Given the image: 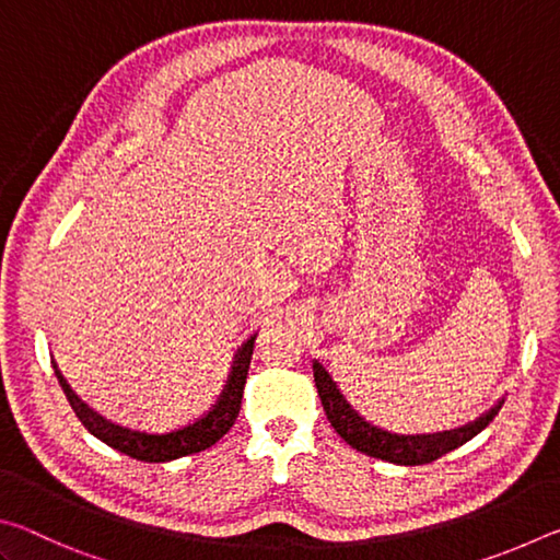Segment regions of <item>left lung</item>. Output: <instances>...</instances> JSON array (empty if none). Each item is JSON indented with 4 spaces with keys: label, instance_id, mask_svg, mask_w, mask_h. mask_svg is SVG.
Wrapping results in <instances>:
<instances>
[{
    "label": "left lung",
    "instance_id": "left-lung-1",
    "mask_svg": "<svg viewBox=\"0 0 560 560\" xmlns=\"http://www.w3.org/2000/svg\"><path fill=\"white\" fill-rule=\"evenodd\" d=\"M314 381H316L320 405H324V412L328 417L330 428L340 434V440H346L350 447L368 454V457L400 464V467L430 464L434 459H440L442 454L462 447L464 442L477 438V434L499 415L501 405H504V397H499V400L491 405L485 415H479L477 420H471L454 430L400 434V432L377 428V424H373L371 420H365V417L348 402V397L340 393L334 375H330L324 368V363H318V360H314Z\"/></svg>",
    "mask_w": 560,
    "mask_h": 560
}]
</instances>
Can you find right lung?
<instances>
[{
    "label": "right lung",
    "mask_w": 560,
    "mask_h": 560,
    "mask_svg": "<svg viewBox=\"0 0 560 560\" xmlns=\"http://www.w3.org/2000/svg\"><path fill=\"white\" fill-rule=\"evenodd\" d=\"M254 340H257V334H254L240 348V355H236V360H234L230 383L224 385V393L220 395V400H217L212 410L205 417H200L197 422H189L187 428L163 432V434L122 428V424H118V422L106 420V417L98 415L93 407H89L79 395L71 390V385L66 383V377L61 375L56 360H51V365H54L56 381H59L61 390L66 395V400H69L75 417H79L83 428H86L93 438H98L101 442H106L108 447L128 454V457L138 459V462H173L179 457H187V454H195V452L212 447L214 442H220L224 434L232 430V424L242 407V393H244L246 373H249Z\"/></svg>",
    "instance_id": "add662e5"
}]
</instances>
